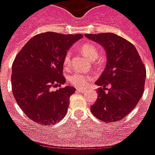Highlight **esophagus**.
I'll use <instances>...</instances> for the list:
<instances>
[{"instance_id":"obj_1","label":"esophagus","mask_w":155,"mask_h":155,"mask_svg":"<svg viewBox=\"0 0 155 155\" xmlns=\"http://www.w3.org/2000/svg\"><path fill=\"white\" fill-rule=\"evenodd\" d=\"M77 91L79 92V93H84V92H85V89H82V88H78V89H77Z\"/></svg>"}]
</instances>
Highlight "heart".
<instances>
[{
  "label": "heart",
  "instance_id": "1",
  "mask_svg": "<svg viewBox=\"0 0 155 155\" xmlns=\"http://www.w3.org/2000/svg\"><path fill=\"white\" fill-rule=\"evenodd\" d=\"M81 51L90 61H94L99 57V51L97 46L93 43H85L81 47ZM71 62V52L69 51L66 53L63 58V65L66 68H68ZM70 82L72 85L78 87H85L92 80V77L85 75L81 72H74L70 76Z\"/></svg>",
  "mask_w": 155,
  "mask_h": 155
}]
</instances>
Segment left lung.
I'll use <instances>...</instances> for the list:
<instances>
[{
    "mask_svg": "<svg viewBox=\"0 0 155 155\" xmlns=\"http://www.w3.org/2000/svg\"><path fill=\"white\" fill-rule=\"evenodd\" d=\"M85 35L100 43L107 54L105 69L96 81L100 86L97 99L90 109L100 120L117 122L132 111L143 94L146 67L135 46L124 38L111 32Z\"/></svg>",
    "mask_w": 155,
    "mask_h": 155,
    "instance_id": "obj_1",
    "label": "left lung"
}]
</instances>
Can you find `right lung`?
Wrapping results in <instances>:
<instances>
[{"label": "right lung", "instance_id": "1", "mask_svg": "<svg viewBox=\"0 0 155 155\" xmlns=\"http://www.w3.org/2000/svg\"><path fill=\"white\" fill-rule=\"evenodd\" d=\"M81 34L44 32L32 37L15 58L12 67V89L18 105L35 123L54 124L62 120L70 97L75 92L62 75L63 58Z\"/></svg>", "mask_w": 155, "mask_h": 155}]
</instances>
